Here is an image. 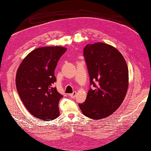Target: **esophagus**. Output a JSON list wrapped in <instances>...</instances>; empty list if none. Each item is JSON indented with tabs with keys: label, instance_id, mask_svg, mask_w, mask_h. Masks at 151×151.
Listing matches in <instances>:
<instances>
[{
	"label": "esophagus",
	"instance_id": "34e87169",
	"mask_svg": "<svg viewBox=\"0 0 151 151\" xmlns=\"http://www.w3.org/2000/svg\"><path fill=\"white\" fill-rule=\"evenodd\" d=\"M76 94H77V93H76V91H74V92H73V93H72V94H70L69 95H70V97H72V98H74V97H76Z\"/></svg>",
	"mask_w": 151,
	"mask_h": 151
}]
</instances>
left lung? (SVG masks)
I'll return each mask as SVG.
<instances>
[{
    "instance_id": "1",
    "label": "left lung",
    "mask_w": 151,
    "mask_h": 151,
    "mask_svg": "<svg viewBox=\"0 0 151 151\" xmlns=\"http://www.w3.org/2000/svg\"><path fill=\"white\" fill-rule=\"evenodd\" d=\"M91 85L84 103L83 115L94 120L106 118L121 105L128 87V68L124 58L113 46L98 42L83 51Z\"/></svg>"
}]
</instances>
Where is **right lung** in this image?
Segmentation results:
<instances>
[{
	"label": "right lung",
	"instance_id": "obj_1",
	"mask_svg": "<svg viewBox=\"0 0 151 151\" xmlns=\"http://www.w3.org/2000/svg\"><path fill=\"white\" fill-rule=\"evenodd\" d=\"M67 50L60 46L37 48L27 55L18 68L16 88L27 110L37 119L51 121L60 115L58 102L63 96L53 87L55 70Z\"/></svg>",
	"mask_w": 151,
	"mask_h": 151
}]
</instances>
